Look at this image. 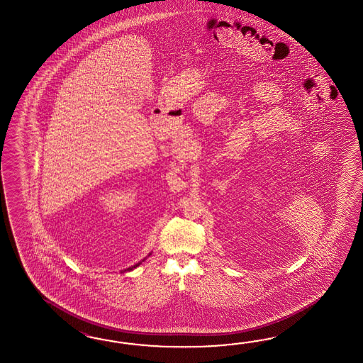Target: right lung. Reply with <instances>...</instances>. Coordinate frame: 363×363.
Instances as JSON below:
<instances>
[{
  "mask_svg": "<svg viewBox=\"0 0 363 363\" xmlns=\"http://www.w3.org/2000/svg\"><path fill=\"white\" fill-rule=\"evenodd\" d=\"M143 261H144V259H143ZM140 263H141V262L138 263V264H135V266H133V267H131V269H130V270H132V269H136V267H138V266H139Z\"/></svg>",
  "mask_w": 363,
  "mask_h": 363,
  "instance_id": "obj_1",
  "label": "right lung"
}]
</instances>
